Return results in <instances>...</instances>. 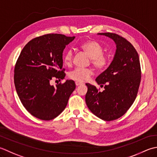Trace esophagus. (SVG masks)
Segmentation results:
<instances>
[{
	"instance_id": "1",
	"label": "esophagus",
	"mask_w": 157,
	"mask_h": 157,
	"mask_svg": "<svg viewBox=\"0 0 157 157\" xmlns=\"http://www.w3.org/2000/svg\"><path fill=\"white\" fill-rule=\"evenodd\" d=\"M75 84H76V86H79V85H82V83L80 82H78V81H76V82H75Z\"/></svg>"
}]
</instances>
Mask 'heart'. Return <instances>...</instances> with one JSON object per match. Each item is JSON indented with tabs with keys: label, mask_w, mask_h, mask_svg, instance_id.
Wrapping results in <instances>:
<instances>
[{
	"label": "heart",
	"mask_w": 157,
	"mask_h": 157,
	"mask_svg": "<svg viewBox=\"0 0 157 157\" xmlns=\"http://www.w3.org/2000/svg\"><path fill=\"white\" fill-rule=\"evenodd\" d=\"M80 48L91 57V62L95 68L102 70L108 67L110 62L109 56L104 53V48L95 40H89L82 43ZM73 52L72 49L67 50L63 56V62L70 66L72 62ZM94 74L90 68H75L70 72V78L78 82H85Z\"/></svg>",
	"instance_id": "obj_1"
}]
</instances>
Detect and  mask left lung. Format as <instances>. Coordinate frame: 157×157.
<instances>
[{
	"mask_svg": "<svg viewBox=\"0 0 157 157\" xmlns=\"http://www.w3.org/2000/svg\"><path fill=\"white\" fill-rule=\"evenodd\" d=\"M98 34L112 38L116 43V53L109 67L95 79L104 87V91L86 83L85 101L93 114L110 121L125 114L135 101L141 81V68L138 53L127 39L114 33Z\"/></svg>",
	"mask_w": 157,
	"mask_h": 157,
	"instance_id": "left-lung-1",
	"label": "left lung"
}]
</instances>
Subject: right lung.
Returning <instances> with one entry per match:
<instances>
[{
  "label": "right lung",
  "instance_id": "obj_1",
  "mask_svg": "<svg viewBox=\"0 0 157 157\" xmlns=\"http://www.w3.org/2000/svg\"><path fill=\"white\" fill-rule=\"evenodd\" d=\"M75 38L60 34H47L34 38L25 44L16 62V91L24 108L38 119H55L65 109L76 88L72 80L56 87L50 85L53 77L64 78L62 53Z\"/></svg>",
  "mask_w": 157,
  "mask_h": 157
}]
</instances>
